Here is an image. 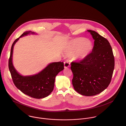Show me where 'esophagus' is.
Wrapping results in <instances>:
<instances>
[{"instance_id":"34e87169","label":"esophagus","mask_w":126,"mask_h":126,"mask_svg":"<svg viewBox=\"0 0 126 126\" xmlns=\"http://www.w3.org/2000/svg\"><path fill=\"white\" fill-rule=\"evenodd\" d=\"M69 66H70V63L68 61H67L64 62V68H68Z\"/></svg>"}]
</instances>
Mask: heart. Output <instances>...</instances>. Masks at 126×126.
<instances>
[{"label":"heart","mask_w":126,"mask_h":126,"mask_svg":"<svg viewBox=\"0 0 126 126\" xmlns=\"http://www.w3.org/2000/svg\"><path fill=\"white\" fill-rule=\"evenodd\" d=\"M93 49L92 43L84 38L73 39L68 45L65 50L68 56L74 55L77 59L82 60L89 56Z\"/></svg>","instance_id":"1"}]
</instances>
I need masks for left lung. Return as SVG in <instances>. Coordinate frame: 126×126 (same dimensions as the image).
I'll return each instance as SVG.
<instances>
[{"label":"left lung","instance_id":"1","mask_svg":"<svg viewBox=\"0 0 126 126\" xmlns=\"http://www.w3.org/2000/svg\"><path fill=\"white\" fill-rule=\"evenodd\" d=\"M94 40L92 52L79 62H72V85L81 95L90 96L104 91L109 85L115 67L112 47L106 38L88 30Z\"/></svg>","mask_w":126,"mask_h":126}]
</instances>
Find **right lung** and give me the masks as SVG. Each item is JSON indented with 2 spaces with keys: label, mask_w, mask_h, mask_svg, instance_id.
Here are the masks:
<instances>
[{
  "label": "right lung",
  "mask_w": 126,
  "mask_h": 126,
  "mask_svg": "<svg viewBox=\"0 0 126 126\" xmlns=\"http://www.w3.org/2000/svg\"><path fill=\"white\" fill-rule=\"evenodd\" d=\"M30 33L34 34V32L31 31L25 32L12 44L9 60V68L13 82L16 87L23 94L30 97L41 99L47 97L53 91L55 78L60 71L64 69V63H51L39 73L34 75L23 76L20 75L12 64L13 47L19 38Z\"/></svg>",
  "instance_id": "right-lung-1"
}]
</instances>
